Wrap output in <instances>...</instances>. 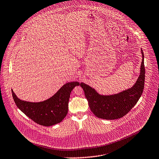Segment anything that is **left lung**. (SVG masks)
Returning <instances> with one entry per match:
<instances>
[{
    "instance_id": "obj_1",
    "label": "left lung",
    "mask_w": 159,
    "mask_h": 159,
    "mask_svg": "<svg viewBox=\"0 0 159 159\" xmlns=\"http://www.w3.org/2000/svg\"><path fill=\"white\" fill-rule=\"evenodd\" d=\"M142 62L140 74L136 82L131 88L113 95H102L83 82L80 86L88 101L91 111L98 118L115 120L122 118L137 103L142 95L145 85V69L144 54L141 49Z\"/></svg>"
}]
</instances>
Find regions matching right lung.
<instances>
[{
	"label": "right lung",
	"mask_w": 159,
	"mask_h": 159,
	"mask_svg": "<svg viewBox=\"0 0 159 159\" xmlns=\"http://www.w3.org/2000/svg\"><path fill=\"white\" fill-rule=\"evenodd\" d=\"M78 82H71L64 84L50 98L44 102L34 103L19 99L12 90L13 99L17 107L37 124L51 126L61 122L66 117L68 110L70 93Z\"/></svg>",
	"instance_id": "add662e5"
}]
</instances>
